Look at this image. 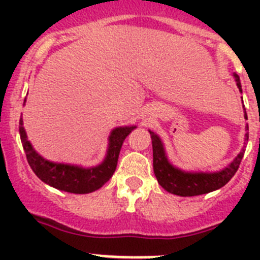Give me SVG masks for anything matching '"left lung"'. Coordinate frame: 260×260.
Here are the masks:
<instances>
[{"mask_svg": "<svg viewBox=\"0 0 260 260\" xmlns=\"http://www.w3.org/2000/svg\"><path fill=\"white\" fill-rule=\"evenodd\" d=\"M234 79L237 87L241 89L240 77L234 74ZM245 118L247 119L246 110H245ZM246 134H245V141H249V125L246 126ZM151 139H152V151H153V172L157 178V182L160 183L162 189L167 190L168 192L180 197H194V195L207 194V192L215 191L220 189L224 185L231 181L232 177L238 171V167L241 164V160L245 153V147L242 148L237 157L233 161L224 168L222 171L215 172V173H203V172H183L178 168L173 167L169 162L165 153L164 146H162L161 139L150 132Z\"/></svg>", "mask_w": 260, "mask_h": 260, "instance_id": "obj_1", "label": "left lung"}]
</instances>
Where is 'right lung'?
<instances>
[{
    "mask_svg": "<svg viewBox=\"0 0 260 260\" xmlns=\"http://www.w3.org/2000/svg\"><path fill=\"white\" fill-rule=\"evenodd\" d=\"M19 134L23 148L27 156V161L34 173L47 185L53 186L62 191L74 192V194H88L100 189L116 171L118 155L123 141L137 126L116 127L109 135L107 156L102 164L91 168H82L78 165L58 164L45 160L39 155L27 139L26 130L23 127V119L19 121Z\"/></svg>",
    "mask_w": 260,
    "mask_h": 260,
    "instance_id": "add662e5",
    "label": "right lung"
}]
</instances>
